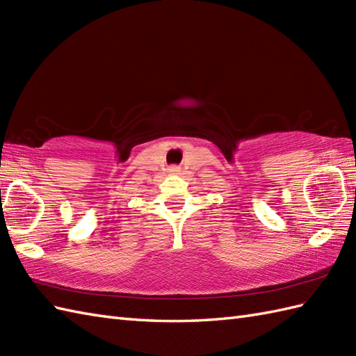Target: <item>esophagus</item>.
I'll return each mask as SVG.
<instances>
[{"mask_svg": "<svg viewBox=\"0 0 356 356\" xmlns=\"http://www.w3.org/2000/svg\"><path fill=\"white\" fill-rule=\"evenodd\" d=\"M168 171H170L171 174H177V172L180 171V168H179V166H176V165H172V166H170Z\"/></svg>", "mask_w": 356, "mask_h": 356, "instance_id": "obj_1", "label": "esophagus"}]
</instances>
